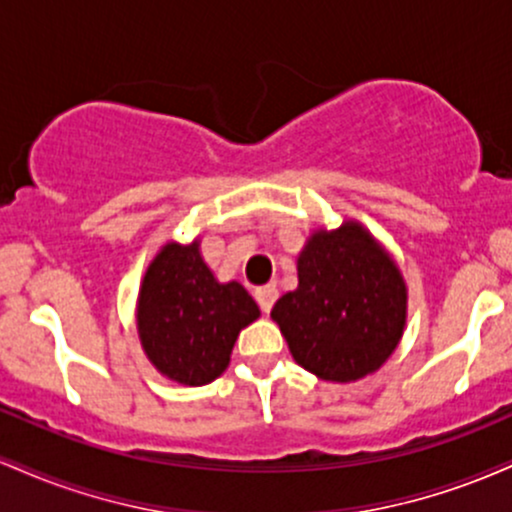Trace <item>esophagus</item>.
Here are the masks:
<instances>
[{
	"instance_id": "34e87169",
	"label": "esophagus",
	"mask_w": 512,
	"mask_h": 512,
	"mask_svg": "<svg viewBox=\"0 0 512 512\" xmlns=\"http://www.w3.org/2000/svg\"><path fill=\"white\" fill-rule=\"evenodd\" d=\"M255 298L257 303H260V308L264 313H269L272 310V305L276 298H279V289H276L274 284H267V286H260V289H255Z\"/></svg>"
}]
</instances>
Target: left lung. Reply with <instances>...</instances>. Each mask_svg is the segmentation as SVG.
I'll return each mask as SVG.
<instances>
[{
    "mask_svg": "<svg viewBox=\"0 0 512 512\" xmlns=\"http://www.w3.org/2000/svg\"><path fill=\"white\" fill-rule=\"evenodd\" d=\"M296 267L298 286L272 308L293 361L332 383L375 373L407 327V284L385 245L346 219L315 228Z\"/></svg>",
    "mask_w": 512,
    "mask_h": 512,
    "instance_id": "obj_1",
    "label": "left lung"
}]
</instances>
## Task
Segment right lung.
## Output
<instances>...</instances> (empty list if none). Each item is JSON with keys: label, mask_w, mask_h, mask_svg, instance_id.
I'll use <instances>...</instances> for the list:
<instances>
[{"label": "right lung", "mask_w": 512, "mask_h": 512, "mask_svg": "<svg viewBox=\"0 0 512 512\" xmlns=\"http://www.w3.org/2000/svg\"><path fill=\"white\" fill-rule=\"evenodd\" d=\"M260 308L238 281H219L199 238L168 240L146 267L137 298V332L146 358L173 383L199 387L231 363L240 330Z\"/></svg>", "instance_id": "add662e5"}]
</instances>
